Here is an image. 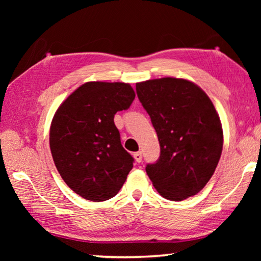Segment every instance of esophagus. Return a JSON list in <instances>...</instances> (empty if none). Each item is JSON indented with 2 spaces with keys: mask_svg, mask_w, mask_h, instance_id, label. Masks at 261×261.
Segmentation results:
<instances>
[{
  "mask_svg": "<svg viewBox=\"0 0 261 261\" xmlns=\"http://www.w3.org/2000/svg\"><path fill=\"white\" fill-rule=\"evenodd\" d=\"M134 158H135V160H136L137 162L140 163L141 160H143V154H141V152H136V153L134 154Z\"/></svg>",
  "mask_w": 261,
  "mask_h": 261,
  "instance_id": "obj_1",
  "label": "esophagus"
}]
</instances>
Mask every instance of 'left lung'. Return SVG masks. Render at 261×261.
<instances>
[{"label": "left lung", "instance_id": "obj_1", "mask_svg": "<svg viewBox=\"0 0 261 261\" xmlns=\"http://www.w3.org/2000/svg\"><path fill=\"white\" fill-rule=\"evenodd\" d=\"M136 91L160 143V158L146 166L153 187L169 200L194 196L213 176L222 153L223 131L213 102L183 78L137 83Z\"/></svg>", "mask_w": 261, "mask_h": 261}]
</instances>
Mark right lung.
Instances as JSON below:
<instances>
[{"instance_id": "right-lung-1", "label": "right lung", "mask_w": 261, "mask_h": 261, "mask_svg": "<svg viewBox=\"0 0 261 261\" xmlns=\"http://www.w3.org/2000/svg\"><path fill=\"white\" fill-rule=\"evenodd\" d=\"M130 84L88 82L70 94L53 117L49 145L68 187L84 199L116 196L134 167L114 116L135 100Z\"/></svg>"}]
</instances>
